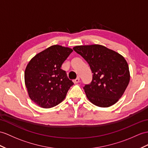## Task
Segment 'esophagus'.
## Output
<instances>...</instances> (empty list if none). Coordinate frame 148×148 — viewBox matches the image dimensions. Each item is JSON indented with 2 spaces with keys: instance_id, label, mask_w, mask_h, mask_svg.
Instances as JSON below:
<instances>
[{
  "instance_id": "esophagus-1",
  "label": "esophagus",
  "mask_w": 148,
  "mask_h": 148,
  "mask_svg": "<svg viewBox=\"0 0 148 148\" xmlns=\"http://www.w3.org/2000/svg\"><path fill=\"white\" fill-rule=\"evenodd\" d=\"M79 82H80V78H79L78 77L76 79H75V80H73V83L75 84H77V83H78Z\"/></svg>"
}]
</instances>
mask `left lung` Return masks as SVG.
Listing matches in <instances>:
<instances>
[{"instance_id": "1", "label": "left lung", "mask_w": 148, "mask_h": 148, "mask_svg": "<svg viewBox=\"0 0 148 148\" xmlns=\"http://www.w3.org/2000/svg\"><path fill=\"white\" fill-rule=\"evenodd\" d=\"M89 64L93 73L90 84L84 88L88 100L100 107L116 103L130 81V72L124 58L116 51L100 45L73 47Z\"/></svg>"}]
</instances>
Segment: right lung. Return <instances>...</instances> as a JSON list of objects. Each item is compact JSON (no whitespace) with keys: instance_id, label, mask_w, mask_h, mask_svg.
Here are the masks:
<instances>
[{"instance_id":"add662e5","label":"right lung","mask_w":148,"mask_h":148,"mask_svg":"<svg viewBox=\"0 0 148 148\" xmlns=\"http://www.w3.org/2000/svg\"><path fill=\"white\" fill-rule=\"evenodd\" d=\"M73 49L53 45L35 55L28 63L24 82L29 97L39 107L48 109L65 99L73 83L61 69Z\"/></svg>"}]
</instances>
